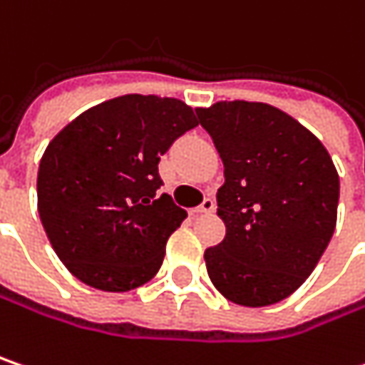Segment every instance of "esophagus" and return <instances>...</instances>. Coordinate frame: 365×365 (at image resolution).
Wrapping results in <instances>:
<instances>
[{
    "mask_svg": "<svg viewBox=\"0 0 365 365\" xmlns=\"http://www.w3.org/2000/svg\"><path fill=\"white\" fill-rule=\"evenodd\" d=\"M217 204H215V198H204V202L200 206L194 208V212H215Z\"/></svg>",
    "mask_w": 365,
    "mask_h": 365,
    "instance_id": "34e87169",
    "label": "esophagus"
}]
</instances>
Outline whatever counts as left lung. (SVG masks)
I'll list each match as a JSON object with an SVG mask.
<instances>
[{
  "label": "left lung",
  "mask_w": 365,
  "mask_h": 365,
  "mask_svg": "<svg viewBox=\"0 0 365 365\" xmlns=\"http://www.w3.org/2000/svg\"><path fill=\"white\" fill-rule=\"evenodd\" d=\"M225 167L217 215L225 240L204 252L229 302L260 308L289 297L336 225L339 173L322 142L267 103L221 101L196 111Z\"/></svg>",
  "instance_id": "left-lung-1"
}]
</instances>
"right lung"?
<instances>
[{"instance_id":"1","label":"right lung","mask_w":365,"mask_h":365,"mask_svg":"<svg viewBox=\"0 0 365 365\" xmlns=\"http://www.w3.org/2000/svg\"><path fill=\"white\" fill-rule=\"evenodd\" d=\"M196 125L183 101L123 95L84 111L49 142L36 178L38 217L76 279L119 293L159 272L169 235L187 217L159 194V161Z\"/></svg>"}]
</instances>
